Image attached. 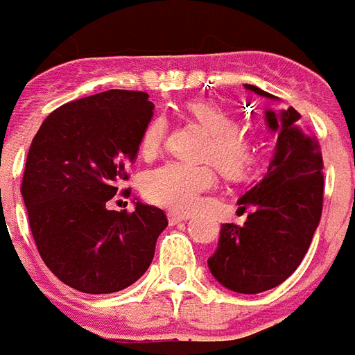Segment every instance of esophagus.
Segmentation results:
<instances>
[{
	"instance_id": "esophagus-1",
	"label": "esophagus",
	"mask_w": 355,
	"mask_h": 355,
	"mask_svg": "<svg viewBox=\"0 0 355 355\" xmlns=\"http://www.w3.org/2000/svg\"><path fill=\"white\" fill-rule=\"evenodd\" d=\"M167 218H169V224H178V222H184V220H188L190 214H182V212H169Z\"/></svg>"
}]
</instances>
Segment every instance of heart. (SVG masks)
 <instances>
[{
  "label": "heart",
  "instance_id": "obj_1",
  "mask_svg": "<svg viewBox=\"0 0 355 355\" xmlns=\"http://www.w3.org/2000/svg\"><path fill=\"white\" fill-rule=\"evenodd\" d=\"M188 116L209 133L201 157L216 165L218 171L227 178L246 177L259 157V144L256 139L239 131L237 118L209 101H193L186 107ZM167 122L164 116L152 118L141 137V154L150 159L164 144ZM216 186V175L211 165L173 164L162 165L159 169L146 175L143 191L152 203L177 212H191L201 201V196Z\"/></svg>",
  "mask_w": 355,
  "mask_h": 355
}]
</instances>
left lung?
Masks as SVG:
<instances>
[{"instance_id": "8db88e82", "label": "left lung", "mask_w": 355, "mask_h": 355, "mask_svg": "<svg viewBox=\"0 0 355 355\" xmlns=\"http://www.w3.org/2000/svg\"><path fill=\"white\" fill-rule=\"evenodd\" d=\"M246 90L277 99L254 84ZM293 107L265 111V124L277 135L265 175L239 199L248 211L243 225L222 224L209 269L220 284L237 293H261L282 284L303 261L324 203L322 152L301 128Z\"/></svg>"}]
</instances>
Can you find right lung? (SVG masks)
<instances>
[{
  "label": "right lung",
  "instance_id": "obj_1",
  "mask_svg": "<svg viewBox=\"0 0 355 355\" xmlns=\"http://www.w3.org/2000/svg\"><path fill=\"white\" fill-rule=\"evenodd\" d=\"M148 94L107 90L51 112L33 137L22 178L31 235L46 267L83 293H114L150 267L167 227L162 209L109 211L144 128Z\"/></svg>",
  "mask_w": 355,
  "mask_h": 355
}]
</instances>
